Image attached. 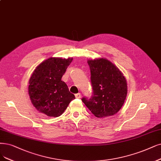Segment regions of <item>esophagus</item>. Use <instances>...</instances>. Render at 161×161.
I'll list each match as a JSON object with an SVG mask.
<instances>
[{"instance_id":"esophagus-1","label":"esophagus","mask_w":161,"mask_h":161,"mask_svg":"<svg viewBox=\"0 0 161 161\" xmlns=\"http://www.w3.org/2000/svg\"><path fill=\"white\" fill-rule=\"evenodd\" d=\"M75 97L76 98L80 99V98L81 97V93H78L75 94Z\"/></svg>"}]
</instances>
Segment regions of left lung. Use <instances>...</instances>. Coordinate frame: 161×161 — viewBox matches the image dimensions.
<instances>
[{"instance_id":"obj_1","label":"left lung","mask_w":161,"mask_h":161,"mask_svg":"<svg viewBox=\"0 0 161 161\" xmlns=\"http://www.w3.org/2000/svg\"><path fill=\"white\" fill-rule=\"evenodd\" d=\"M93 96L82 102L98 118L114 115L121 109L127 95V83L123 74L108 59H88Z\"/></svg>"}]
</instances>
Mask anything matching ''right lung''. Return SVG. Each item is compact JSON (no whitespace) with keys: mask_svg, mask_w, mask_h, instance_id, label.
Listing matches in <instances>:
<instances>
[{"mask_svg":"<svg viewBox=\"0 0 161 161\" xmlns=\"http://www.w3.org/2000/svg\"><path fill=\"white\" fill-rule=\"evenodd\" d=\"M73 58L52 57L40 63L29 80L28 94L34 108L48 117L60 116L75 99L62 81Z\"/></svg>","mask_w":161,"mask_h":161,"instance_id":"1","label":"right lung"}]
</instances>
